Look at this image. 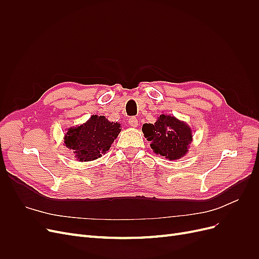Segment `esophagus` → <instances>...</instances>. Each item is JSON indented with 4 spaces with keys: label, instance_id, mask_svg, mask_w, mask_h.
Instances as JSON below:
<instances>
[{
    "label": "esophagus",
    "instance_id": "34e87169",
    "mask_svg": "<svg viewBox=\"0 0 259 259\" xmlns=\"http://www.w3.org/2000/svg\"><path fill=\"white\" fill-rule=\"evenodd\" d=\"M128 124L131 125L132 127H137V125H138L137 117H135V116L130 117V119H128Z\"/></svg>",
    "mask_w": 259,
    "mask_h": 259
}]
</instances>
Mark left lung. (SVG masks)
I'll list each match as a JSON object with an SVG mask.
<instances>
[{"label":"left lung","mask_w":259,"mask_h":259,"mask_svg":"<svg viewBox=\"0 0 259 259\" xmlns=\"http://www.w3.org/2000/svg\"><path fill=\"white\" fill-rule=\"evenodd\" d=\"M143 133L151 142L152 150L169 160L184 156L192 139L191 130L186 123L165 114L160 115L154 124H144Z\"/></svg>","instance_id":"obj_1"}]
</instances>
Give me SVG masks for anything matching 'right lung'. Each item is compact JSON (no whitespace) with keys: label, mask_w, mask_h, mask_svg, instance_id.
<instances>
[{"label":"right lung","mask_w":259,"mask_h":259,"mask_svg":"<svg viewBox=\"0 0 259 259\" xmlns=\"http://www.w3.org/2000/svg\"><path fill=\"white\" fill-rule=\"evenodd\" d=\"M120 132L117 122H109L104 115H92L83 125L68 130L65 144L80 161H92L110 149Z\"/></svg>","instance_id":"1"}]
</instances>
